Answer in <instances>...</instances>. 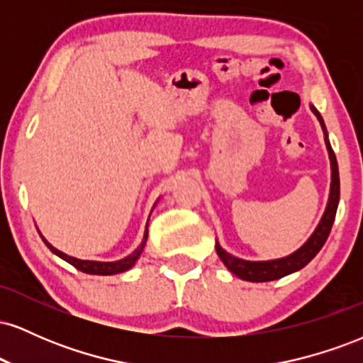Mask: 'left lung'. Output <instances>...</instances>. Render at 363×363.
<instances>
[{"mask_svg":"<svg viewBox=\"0 0 363 363\" xmlns=\"http://www.w3.org/2000/svg\"><path fill=\"white\" fill-rule=\"evenodd\" d=\"M311 111L314 112V116L319 121L320 128H323L324 143H326L329 162H331V186H329V198H328L326 210H324L318 227H315V230L312 232L309 239H307L306 242L297 249V251H294L285 257H278V259H268V261L240 259V257L232 256L230 252L225 251L222 245H220L218 240H216L215 247H216V254H218V257L222 259L223 264L235 274V277L240 278V280L256 281V283L273 281V280H278V278L286 277V274L290 273L298 272V269H302L303 266L309 264V262L314 259L315 254L323 249L324 242H326L329 232H331L333 222H335L336 210H338V203H340L338 162H336L335 152H333L331 143H329L326 124H324L323 118H320L319 111L315 109L312 104H311Z\"/></svg>","mask_w":363,"mask_h":363,"instance_id":"obj_1","label":"left lung"}]
</instances>
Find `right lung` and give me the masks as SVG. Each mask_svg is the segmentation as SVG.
Listing matches in <instances>:
<instances>
[{"instance_id": "add662e5", "label": "right lung", "mask_w": 363, "mask_h": 363, "mask_svg": "<svg viewBox=\"0 0 363 363\" xmlns=\"http://www.w3.org/2000/svg\"><path fill=\"white\" fill-rule=\"evenodd\" d=\"M153 208H155V205H153ZM152 208V210H153ZM150 220V216H148ZM40 234V232H39ZM40 237H43V234H40ZM147 237H148V222H147V227H145V234H143V239H141V244L138 245V247L135 249L129 256L123 257V259L119 261H89V259H78V257H73V256H68V254L61 252L60 249H56L54 245H51L48 242V240L44 239V244L48 245L51 251L56 254V256H60L61 259H65L66 262H69V264H73L74 268L80 269V272L83 273H89V274H118V273H123V272H128V269H131L133 266L136 264V261L140 259L141 252H143L145 249V244H147Z\"/></svg>"}]
</instances>
